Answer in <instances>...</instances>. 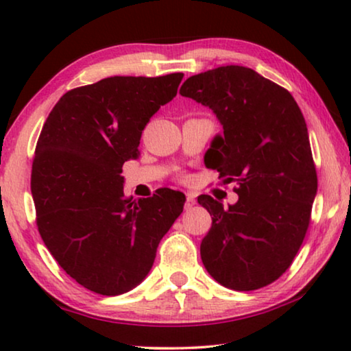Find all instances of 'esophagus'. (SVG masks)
<instances>
[{"label": "esophagus", "mask_w": 351, "mask_h": 351, "mask_svg": "<svg viewBox=\"0 0 351 351\" xmlns=\"http://www.w3.org/2000/svg\"><path fill=\"white\" fill-rule=\"evenodd\" d=\"M196 199L193 193H186V201H185V209H191L195 206Z\"/></svg>", "instance_id": "1"}]
</instances>
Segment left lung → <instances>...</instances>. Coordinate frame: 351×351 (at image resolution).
<instances>
[{
    "instance_id": "obj_1",
    "label": "left lung",
    "mask_w": 351,
    "mask_h": 351,
    "mask_svg": "<svg viewBox=\"0 0 351 351\" xmlns=\"http://www.w3.org/2000/svg\"><path fill=\"white\" fill-rule=\"evenodd\" d=\"M180 94L215 113L223 134L214 137L204 161L223 184L237 182L238 201L228 209L198 196L213 217L201 261L228 289L271 285L304 243L318 190L304 114L289 90L247 66L190 76Z\"/></svg>"
}]
</instances>
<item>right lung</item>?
Returning a JSON list of instances; mask_svg holds the SVG:
<instances>
[{
  "label": "right lung",
  "mask_w": 351,
  "mask_h": 351,
  "mask_svg": "<svg viewBox=\"0 0 351 351\" xmlns=\"http://www.w3.org/2000/svg\"><path fill=\"white\" fill-rule=\"evenodd\" d=\"M184 73L112 76L60 97L38 138L32 167L36 225L76 282L119 295L145 280L185 195L160 189L124 196L123 165L138 158L142 131L176 97Z\"/></svg>",
  "instance_id": "add662e5"
}]
</instances>
